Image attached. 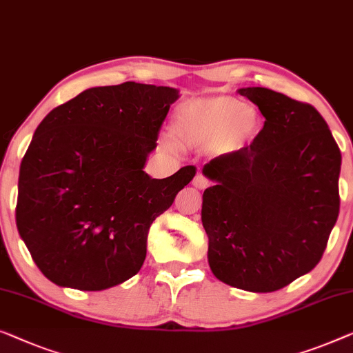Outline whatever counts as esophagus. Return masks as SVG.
<instances>
[{
  "label": "esophagus",
  "mask_w": 353,
  "mask_h": 353,
  "mask_svg": "<svg viewBox=\"0 0 353 353\" xmlns=\"http://www.w3.org/2000/svg\"><path fill=\"white\" fill-rule=\"evenodd\" d=\"M192 185L197 189H205V188H208V185H210V181H208L207 178L202 175V173H199V175H196V178H194Z\"/></svg>",
  "instance_id": "1"
}]
</instances>
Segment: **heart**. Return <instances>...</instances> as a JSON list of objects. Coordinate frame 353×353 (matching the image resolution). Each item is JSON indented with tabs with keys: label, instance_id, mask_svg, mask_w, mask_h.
<instances>
[{
	"label": "heart",
	"instance_id": "b5f03b06",
	"mask_svg": "<svg viewBox=\"0 0 353 353\" xmlns=\"http://www.w3.org/2000/svg\"><path fill=\"white\" fill-rule=\"evenodd\" d=\"M258 114L232 97L194 100L183 105L172 122V135L183 148L213 143L218 152H234L254 134Z\"/></svg>",
	"mask_w": 353,
	"mask_h": 353
}]
</instances>
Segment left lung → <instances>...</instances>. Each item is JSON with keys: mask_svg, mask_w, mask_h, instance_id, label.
I'll list each match as a JSON object with an SVG mask.
<instances>
[{"mask_svg": "<svg viewBox=\"0 0 353 353\" xmlns=\"http://www.w3.org/2000/svg\"><path fill=\"white\" fill-rule=\"evenodd\" d=\"M265 117L250 146L202 172L208 264L253 293L287 287L323 256L339 214L341 151L312 105L265 88L239 89Z\"/></svg>", "mask_w": 353, "mask_h": 353, "instance_id": "8db88e82", "label": "left lung"}]
</instances>
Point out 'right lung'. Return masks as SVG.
I'll use <instances>...</instances> for the list:
<instances>
[{
    "label": "right lung",
    "instance_id": "1",
    "mask_svg": "<svg viewBox=\"0 0 353 353\" xmlns=\"http://www.w3.org/2000/svg\"><path fill=\"white\" fill-rule=\"evenodd\" d=\"M139 83L92 88L41 121L19 173L15 221L41 272L59 287L100 291L139 274L151 224L196 175L143 170L178 99Z\"/></svg>",
    "mask_w": 353,
    "mask_h": 353
}]
</instances>
